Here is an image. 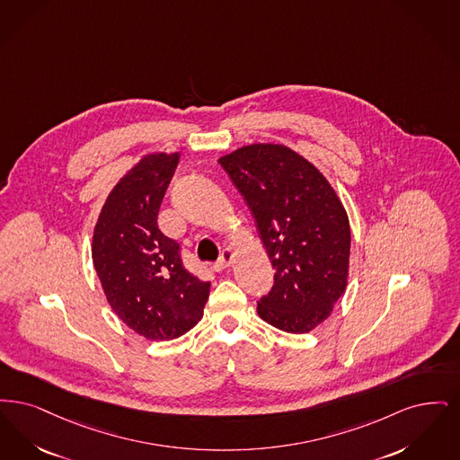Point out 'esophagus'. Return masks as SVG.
Listing matches in <instances>:
<instances>
[{
  "label": "esophagus",
  "instance_id": "obj_1",
  "mask_svg": "<svg viewBox=\"0 0 460 460\" xmlns=\"http://www.w3.org/2000/svg\"><path fill=\"white\" fill-rule=\"evenodd\" d=\"M234 262V251L232 249H223L221 251L220 258L215 262L217 270H225Z\"/></svg>",
  "mask_w": 460,
  "mask_h": 460
}]
</instances>
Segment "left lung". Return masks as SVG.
<instances>
[{
    "label": "left lung",
    "instance_id": "1",
    "mask_svg": "<svg viewBox=\"0 0 460 460\" xmlns=\"http://www.w3.org/2000/svg\"><path fill=\"white\" fill-rule=\"evenodd\" d=\"M256 223L275 270L261 320L307 333L326 320L349 275L350 226L320 170L280 144H251L220 158Z\"/></svg>",
    "mask_w": 460,
    "mask_h": 460
}]
</instances>
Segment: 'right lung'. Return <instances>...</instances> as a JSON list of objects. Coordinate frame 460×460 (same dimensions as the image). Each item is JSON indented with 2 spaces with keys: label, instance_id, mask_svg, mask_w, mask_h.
Segmentation results:
<instances>
[{
  "label": "right lung",
  "instance_id": "1",
  "mask_svg": "<svg viewBox=\"0 0 460 460\" xmlns=\"http://www.w3.org/2000/svg\"><path fill=\"white\" fill-rule=\"evenodd\" d=\"M179 153L149 155L115 185L101 209L93 261L111 309L147 340H173L202 318L209 281L183 268L180 243L158 228Z\"/></svg>",
  "mask_w": 460,
  "mask_h": 460
}]
</instances>
